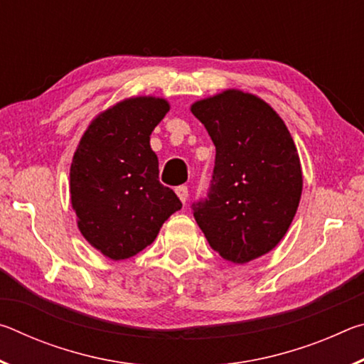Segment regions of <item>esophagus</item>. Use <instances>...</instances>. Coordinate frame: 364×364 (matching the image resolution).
Here are the masks:
<instances>
[{
  "label": "esophagus",
  "mask_w": 364,
  "mask_h": 364,
  "mask_svg": "<svg viewBox=\"0 0 364 364\" xmlns=\"http://www.w3.org/2000/svg\"><path fill=\"white\" fill-rule=\"evenodd\" d=\"M175 193H176V196L180 197V200L183 202V204H186V200H188V188L186 186H178L176 189H175Z\"/></svg>",
  "instance_id": "esophagus-1"
}]
</instances>
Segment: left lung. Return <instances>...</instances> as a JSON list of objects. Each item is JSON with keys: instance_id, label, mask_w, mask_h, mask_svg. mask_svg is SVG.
<instances>
[{"instance_id": "obj_1", "label": "left lung", "mask_w": 364, "mask_h": 364, "mask_svg": "<svg viewBox=\"0 0 364 364\" xmlns=\"http://www.w3.org/2000/svg\"><path fill=\"white\" fill-rule=\"evenodd\" d=\"M191 112L217 149L210 193L193 205L194 218L225 260H255L281 242L297 212V147L276 110L241 90L196 101Z\"/></svg>"}]
</instances>
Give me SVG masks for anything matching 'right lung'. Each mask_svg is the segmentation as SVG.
<instances>
[{"label": "right lung", "mask_w": 364, "mask_h": 364, "mask_svg": "<svg viewBox=\"0 0 364 364\" xmlns=\"http://www.w3.org/2000/svg\"><path fill=\"white\" fill-rule=\"evenodd\" d=\"M170 110L164 97H127L86 128L70 165L80 232L110 260L146 249L181 202L159 181L151 133Z\"/></svg>", "instance_id": "right-lung-1"}]
</instances>
